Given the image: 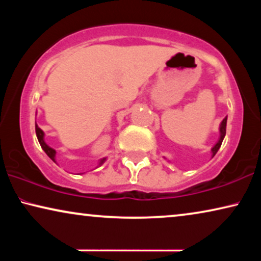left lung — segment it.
I'll return each instance as SVG.
<instances>
[{
	"label": "left lung",
	"mask_w": 261,
	"mask_h": 261,
	"mask_svg": "<svg viewBox=\"0 0 261 261\" xmlns=\"http://www.w3.org/2000/svg\"><path fill=\"white\" fill-rule=\"evenodd\" d=\"M226 127H227V117H224V119L222 120V122H221L220 124V138H219V141L216 142L215 145L213 146L212 148V153H213V156L216 154L217 151H219L220 147H221V144H222L223 139H224V135H226Z\"/></svg>",
	"instance_id": "left-lung-1"
}]
</instances>
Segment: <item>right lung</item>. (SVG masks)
Wrapping results in <instances>:
<instances>
[{
    "label": "right lung",
    "instance_id": "add662e5",
    "mask_svg": "<svg viewBox=\"0 0 261 261\" xmlns=\"http://www.w3.org/2000/svg\"><path fill=\"white\" fill-rule=\"evenodd\" d=\"M35 133H37V138H38V140H39V144H40V146H41V148L44 149L46 154H47L49 158H51L53 162L56 163V153H57L56 149H53L52 147H49V146L46 144V142H45V133L40 129V128L38 127L37 123H35ZM106 160H107V158H103V159L99 160L98 166H101L102 164L106 162Z\"/></svg>",
    "mask_w": 261,
    "mask_h": 261
}]
</instances>
